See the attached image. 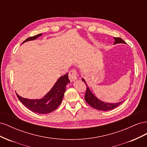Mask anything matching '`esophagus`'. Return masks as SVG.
<instances>
[{
    "mask_svg": "<svg viewBox=\"0 0 147 147\" xmlns=\"http://www.w3.org/2000/svg\"><path fill=\"white\" fill-rule=\"evenodd\" d=\"M77 71L75 70H70L69 73V78L71 82L76 80L77 78Z\"/></svg>",
    "mask_w": 147,
    "mask_h": 147,
    "instance_id": "34e87169",
    "label": "esophagus"
}]
</instances>
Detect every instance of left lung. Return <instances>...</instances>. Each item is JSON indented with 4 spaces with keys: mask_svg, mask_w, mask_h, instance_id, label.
<instances>
[{
    "mask_svg": "<svg viewBox=\"0 0 147 147\" xmlns=\"http://www.w3.org/2000/svg\"><path fill=\"white\" fill-rule=\"evenodd\" d=\"M115 42L114 44L117 43H126L123 40L119 37H114ZM82 81L84 82L86 85V91L85 96H84V99H85L86 102L90 105L94 109H96L97 110H102V111H107L113 110L115 108H116L120 104L122 103V102H117V103H106L103 101H101L99 99H97V97L92 94V92L91 91L90 89L89 88L88 86L86 84V83L85 80L83 78H82Z\"/></svg>",
    "mask_w": 147,
    "mask_h": 147,
    "instance_id": "left-lung-1",
    "label": "left lung"
}]
</instances>
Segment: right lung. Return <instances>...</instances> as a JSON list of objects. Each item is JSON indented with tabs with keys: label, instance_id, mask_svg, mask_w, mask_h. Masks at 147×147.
<instances>
[{
	"label": "right lung",
	"instance_id": "1",
	"mask_svg": "<svg viewBox=\"0 0 147 147\" xmlns=\"http://www.w3.org/2000/svg\"><path fill=\"white\" fill-rule=\"evenodd\" d=\"M42 35V34H40L29 37L22 43L34 40ZM69 83L70 81L67 73L57 80L51 90L40 99H28L21 97L16 92V94L19 100L32 112L40 114L50 113L55 110L61 104L65 92V86Z\"/></svg>",
	"mask_w": 147,
	"mask_h": 147
}]
</instances>
